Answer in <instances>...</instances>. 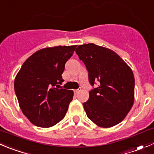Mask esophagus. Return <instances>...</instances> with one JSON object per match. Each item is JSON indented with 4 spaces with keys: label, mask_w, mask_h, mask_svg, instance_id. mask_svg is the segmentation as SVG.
Instances as JSON below:
<instances>
[{
    "label": "esophagus",
    "mask_w": 154,
    "mask_h": 154,
    "mask_svg": "<svg viewBox=\"0 0 154 154\" xmlns=\"http://www.w3.org/2000/svg\"><path fill=\"white\" fill-rule=\"evenodd\" d=\"M80 91H81V88H79V89H75V90H74V93L75 94H78L79 92Z\"/></svg>",
    "instance_id": "esophagus-1"
}]
</instances>
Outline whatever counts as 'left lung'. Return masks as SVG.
Masks as SVG:
<instances>
[{
  "instance_id": "left-lung-1",
  "label": "left lung",
  "mask_w": 154,
  "mask_h": 154,
  "mask_svg": "<svg viewBox=\"0 0 154 154\" xmlns=\"http://www.w3.org/2000/svg\"><path fill=\"white\" fill-rule=\"evenodd\" d=\"M88 71L89 82L99 87L89 92L83 103L87 116L102 128L121 122L131 109L134 100V78L131 69L109 48L94 44L79 45L75 50Z\"/></svg>"
}]
</instances>
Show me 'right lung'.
I'll return each instance as SVG.
<instances>
[{
    "label": "right lung",
    "instance_id": "add662e5",
    "mask_svg": "<svg viewBox=\"0 0 154 154\" xmlns=\"http://www.w3.org/2000/svg\"><path fill=\"white\" fill-rule=\"evenodd\" d=\"M76 47L39 50L25 61L16 75L14 89L20 109L36 126H54L65 116L74 94L58 87L64 82L65 63Z\"/></svg>",
    "mask_w": 154,
    "mask_h": 154
}]
</instances>
